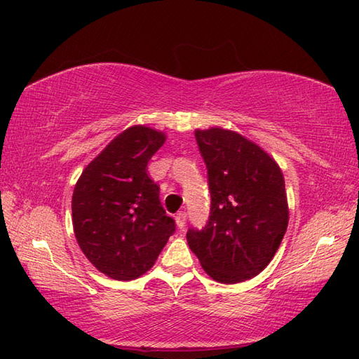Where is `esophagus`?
<instances>
[{
  "mask_svg": "<svg viewBox=\"0 0 359 359\" xmlns=\"http://www.w3.org/2000/svg\"><path fill=\"white\" fill-rule=\"evenodd\" d=\"M185 222H187V212L185 211L177 212V215H175V224H177V226L180 228V230H184Z\"/></svg>",
  "mask_w": 359,
  "mask_h": 359,
  "instance_id": "34e87169",
  "label": "esophagus"
}]
</instances>
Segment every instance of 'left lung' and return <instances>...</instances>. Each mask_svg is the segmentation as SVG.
<instances>
[{"mask_svg": "<svg viewBox=\"0 0 359 359\" xmlns=\"http://www.w3.org/2000/svg\"><path fill=\"white\" fill-rule=\"evenodd\" d=\"M207 163L211 211L187 233L202 269L222 284L257 276L276 255L288 225L284 174L269 152L224 128L196 129Z\"/></svg>", "mask_w": 359, "mask_h": 359, "instance_id": "left-lung-1", "label": "left lung"}]
</instances>
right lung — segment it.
Listing matches in <instances>:
<instances>
[{
  "label": "right lung",
  "mask_w": 359,
  "mask_h": 359,
  "mask_svg": "<svg viewBox=\"0 0 359 359\" xmlns=\"http://www.w3.org/2000/svg\"><path fill=\"white\" fill-rule=\"evenodd\" d=\"M166 134L134 125L83 170L72 194V225L83 253L117 280L140 278L156 264L175 225L158 199L148 162Z\"/></svg>",
  "instance_id": "obj_1"
}]
</instances>
